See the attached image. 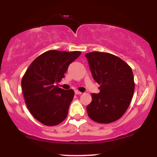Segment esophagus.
<instances>
[{"mask_svg": "<svg viewBox=\"0 0 157 157\" xmlns=\"http://www.w3.org/2000/svg\"><path fill=\"white\" fill-rule=\"evenodd\" d=\"M75 94H77V95H80V94H82V92H81V91H78V90H75Z\"/></svg>", "mask_w": 157, "mask_h": 157, "instance_id": "1", "label": "esophagus"}]
</instances>
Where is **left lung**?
<instances>
[{"label": "left lung", "mask_w": 157, "mask_h": 157, "mask_svg": "<svg viewBox=\"0 0 157 157\" xmlns=\"http://www.w3.org/2000/svg\"><path fill=\"white\" fill-rule=\"evenodd\" d=\"M100 93L92 94L86 107L88 115L99 123H111L121 118L130 105L134 91L132 69L117 56L93 52L86 55Z\"/></svg>", "instance_id": "left-lung-1"}]
</instances>
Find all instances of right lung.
<instances>
[{
	"instance_id": "right-lung-1",
	"label": "right lung",
	"mask_w": 157,
	"mask_h": 157,
	"mask_svg": "<svg viewBox=\"0 0 157 157\" xmlns=\"http://www.w3.org/2000/svg\"><path fill=\"white\" fill-rule=\"evenodd\" d=\"M81 52L49 50L30 64L21 80L23 97L29 111L37 121L57 125L68 115L75 92L55 86L64 77L68 66Z\"/></svg>"
}]
</instances>
